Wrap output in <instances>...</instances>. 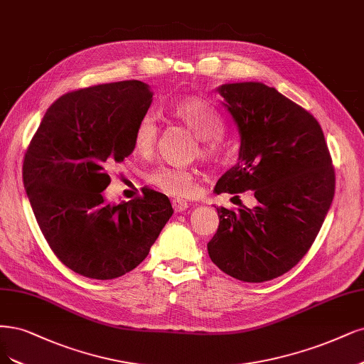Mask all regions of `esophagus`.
<instances>
[{
	"mask_svg": "<svg viewBox=\"0 0 364 364\" xmlns=\"http://www.w3.org/2000/svg\"><path fill=\"white\" fill-rule=\"evenodd\" d=\"M171 205H173V209L176 212H183V210L188 209V206H190V203H188L186 200H182V198H173Z\"/></svg>",
	"mask_w": 364,
	"mask_h": 364,
	"instance_id": "34e87169",
	"label": "esophagus"
}]
</instances>
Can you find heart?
<instances>
[{
	"mask_svg": "<svg viewBox=\"0 0 364 364\" xmlns=\"http://www.w3.org/2000/svg\"><path fill=\"white\" fill-rule=\"evenodd\" d=\"M173 114L183 122L197 136L200 155L215 159L220 155L217 134L220 120L209 104L198 97H186L173 107ZM158 139V123L154 114H144L134 131V147L147 155L154 150ZM149 182L170 196L186 197L196 191V173L181 166H161L149 173Z\"/></svg>",
	"mask_w": 364,
	"mask_h": 364,
	"instance_id": "1",
	"label": "heart"
}]
</instances>
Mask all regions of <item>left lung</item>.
Returning <instances> with one entry per match:
<instances>
[{
	"instance_id": "1",
	"label": "left lung",
	"mask_w": 364,
	"mask_h": 364,
	"mask_svg": "<svg viewBox=\"0 0 364 364\" xmlns=\"http://www.w3.org/2000/svg\"><path fill=\"white\" fill-rule=\"evenodd\" d=\"M217 92L241 136L236 164L215 193L252 190L259 202L217 208L210 260L230 277L262 283L292 269L318 236L334 197V168L321 124L263 82H229Z\"/></svg>"
}]
</instances>
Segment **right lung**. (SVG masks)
<instances>
[{
	"instance_id": "obj_1",
	"label": "right lung",
	"mask_w": 364,
	"mask_h": 364,
	"mask_svg": "<svg viewBox=\"0 0 364 364\" xmlns=\"http://www.w3.org/2000/svg\"><path fill=\"white\" fill-rule=\"evenodd\" d=\"M152 96L135 80L63 95L25 154L23 186L37 224L54 255L84 277L111 280L139 267L173 215L168 197L150 188L119 205L104 196L107 170L132 154Z\"/></svg>"
}]
</instances>
